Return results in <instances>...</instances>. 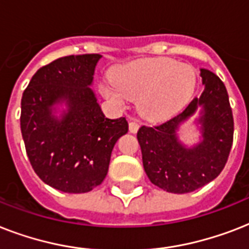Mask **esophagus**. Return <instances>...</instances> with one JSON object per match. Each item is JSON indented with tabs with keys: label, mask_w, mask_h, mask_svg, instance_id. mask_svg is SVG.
<instances>
[{
	"label": "esophagus",
	"mask_w": 249,
	"mask_h": 249,
	"mask_svg": "<svg viewBox=\"0 0 249 249\" xmlns=\"http://www.w3.org/2000/svg\"><path fill=\"white\" fill-rule=\"evenodd\" d=\"M138 126H140V124H138L136 120L129 121V130H130V133H137V130H138Z\"/></svg>",
	"instance_id": "1"
}]
</instances>
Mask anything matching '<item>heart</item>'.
I'll return each mask as SVG.
<instances>
[{"label": "heart", "mask_w": 249, "mask_h": 249, "mask_svg": "<svg viewBox=\"0 0 249 249\" xmlns=\"http://www.w3.org/2000/svg\"><path fill=\"white\" fill-rule=\"evenodd\" d=\"M112 83L101 86L108 101L123 106L137 99L138 111L148 120L158 121L177 112L193 95L196 76L190 66L168 58L140 59L113 70Z\"/></svg>", "instance_id": "obj_1"}]
</instances>
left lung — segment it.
Segmentation results:
<instances>
[{
  "instance_id": "obj_1",
  "label": "left lung",
  "mask_w": 249,
  "mask_h": 249,
  "mask_svg": "<svg viewBox=\"0 0 249 249\" xmlns=\"http://www.w3.org/2000/svg\"><path fill=\"white\" fill-rule=\"evenodd\" d=\"M204 90L177 116L155 126H141L137 138L144 172L150 181L168 193L186 194L200 189L222 172L232 146L234 119L228 90L220 77L201 68ZM202 107L198 122L203 141L194 148L183 146L178 126Z\"/></svg>"
}]
</instances>
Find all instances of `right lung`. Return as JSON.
<instances>
[{
  "mask_svg": "<svg viewBox=\"0 0 249 249\" xmlns=\"http://www.w3.org/2000/svg\"><path fill=\"white\" fill-rule=\"evenodd\" d=\"M102 55L83 54L55 59L33 75L21 97L20 129L29 163L54 189L83 194L107 176L116 141L128 132L125 117L102 112L93 84ZM64 101L60 118L52 106Z\"/></svg>",
  "mask_w": 249,
  "mask_h": 249,
  "instance_id": "obj_1",
  "label": "right lung"
}]
</instances>
